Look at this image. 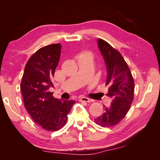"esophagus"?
Instances as JSON below:
<instances>
[{"mask_svg": "<svg viewBox=\"0 0 160 160\" xmlns=\"http://www.w3.org/2000/svg\"><path fill=\"white\" fill-rule=\"evenodd\" d=\"M79 101L81 102H86L89 103L91 101V99L88 98H85V97H80L79 98Z\"/></svg>", "mask_w": 160, "mask_h": 160, "instance_id": "obj_1", "label": "esophagus"}]
</instances>
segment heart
I'll list each match as a JSON object with an SVG mask.
<instances>
[{"label": "heart", "instance_id": "b5f03b06", "mask_svg": "<svg viewBox=\"0 0 160 160\" xmlns=\"http://www.w3.org/2000/svg\"><path fill=\"white\" fill-rule=\"evenodd\" d=\"M93 55L92 54L91 52H83L81 53L79 55L78 59H82V60H90L93 61Z\"/></svg>", "mask_w": 160, "mask_h": 160}]
</instances>
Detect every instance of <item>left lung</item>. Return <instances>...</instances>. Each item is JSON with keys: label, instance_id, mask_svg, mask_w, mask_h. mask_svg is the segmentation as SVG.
<instances>
[{"label": "left lung", "instance_id": "obj_1", "mask_svg": "<svg viewBox=\"0 0 160 160\" xmlns=\"http://www.w3.org/2000/svg\"><path fill=\"white\" fill-rule=\"evenodd\" d=\"M98 45L107 68L106 94L112 99L109 108L105 107L104 113L94 119L102 127L114 126L120 122L129 111L133 100L134 81L130 69L120 52L108 42L98 38Z\"/></svg>", "mask_w": 160, "mask_h": 160}]
</instances>
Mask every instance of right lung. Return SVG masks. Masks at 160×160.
I'll return each mask as SVG.
<instances>
[{
	"label": "right lung",
	"instance_id": "right-lung-1",
	"mask_svg": "<svg viewBox=\"0 0 160 160\" xmlns=\"http://www.w3.org/2000/svg\"><path fill=\"white\" fill-rule=\"evenodd\" d=\"M59 43L43 47L28 59L24 71L21 91L27 112L35 123L47 131L65 126L73 100H60L52 97L49 89L59 61Z\"/></svg>",
	"mask_w": 160,
	"mask_h": 160
}]
</instances>
